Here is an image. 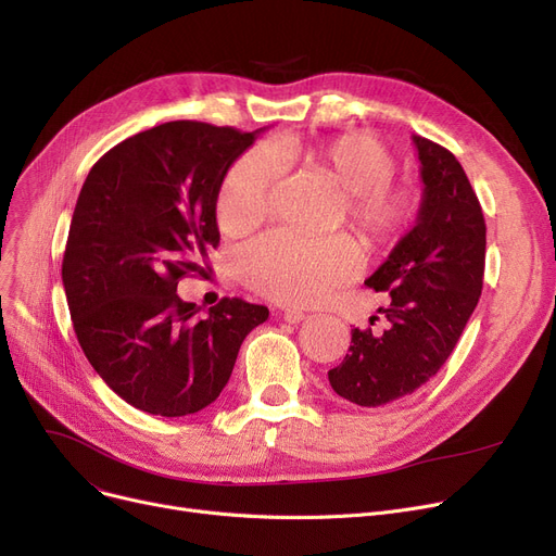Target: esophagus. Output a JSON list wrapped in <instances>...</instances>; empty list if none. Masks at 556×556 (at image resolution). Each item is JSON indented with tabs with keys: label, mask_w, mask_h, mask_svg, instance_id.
<instances>
[{
	"label": "esophagus",
	"mask_w": 556,
	"mask_h": 556,
	"mask_svg": "<svg viewBox=\"0 0 556 556\" xmlns=\"http://www.w3.org/2000/svg\"><path fill=\"white\" fill-rule=\"evenodd\" d=\"M281 316H283V320H286V323H291V325H298V323H302V320L306 318V313H304L302 308H295V306H288V308H283V311H281Z\"/></svg>",
	"instance_id": "esophagus-1"
}]
</instances>
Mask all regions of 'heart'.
I'll use <instances>...</instances> for the list:
<instances>
[{"instance_id": "1", "label": "heart", "mask_w": 556, "mask_h": 556, "mask_svg": "<svg viewBox=\"0 0 556 556\" xmlns=\"http://www.w3.org/2000/svg\"><path fill=\"white\" fill-rule=\"evenodd\" d=\"M308 161L341 188L345 218L370 248H389L412 225L418 195L395 186V154L372 136L345 134L306 150ZM283 175V159L273 144H256L225 175L215 215L227 233L254 229L270 211L273 192ZM361 270V254L350 236L306 238L270 231L238 254V273L256 293L288 304L320 302L336 286Z\"/></svg>"}]
</instances>
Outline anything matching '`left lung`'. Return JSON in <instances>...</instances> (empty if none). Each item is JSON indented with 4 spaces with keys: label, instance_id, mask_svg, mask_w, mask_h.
<instances>
[{
    "label": "left lung",
    "instance_id": "8db88e82",
    "mask_svg": "<svg viewBox=\"0 0 556 556\" xmlns=\"http://www.w3.org/2000/svg\"><path fill=\"white\" fill-rule=\"evenodd\" d=\"M414 142L425 184L418 223L366 279L389 291V306L379 308L389 325L352 329L343 364L329 370L331 389L358 406L412 395L437 375L484 286L486 223L464 167L439 142Z\"/></svg>",
    "mask_w": 556,
    "mask_h": 556
}]
</instances>
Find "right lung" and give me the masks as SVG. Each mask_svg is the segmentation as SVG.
I'll use <instances>...</instances> for the list:
<instances>
[{
	"label": "right lung",
	"instance_id": "right-lung-1",
	"mask_svg": "<svg viewBox=\"0 0 556 556\" xmlns=\"http://www.w3.org/2000/svg\"><path fill=\"white\" fill-rule=\"evenodd\" d=\"M258 131L175 119L117 142L84 181L63 254L72 325L94 372L144 414L202 412L268 320L238 298L200 316L177 295L184 277H206L220 184Z\"/></svg>",
	"mask_w": 556,
	"mask_h": 556
}]
</instances>
